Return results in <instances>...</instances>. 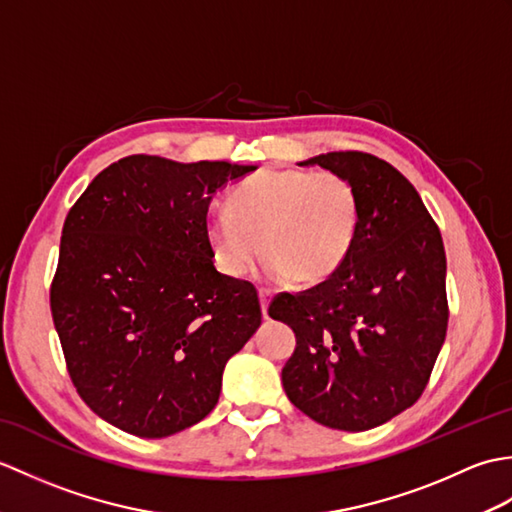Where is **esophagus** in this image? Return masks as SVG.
<instances>
[{
    "label": "esophagus",
    "mask_w": 512,
    "mask_h": 512,
    "mask_svg": "<svg viewBox=\"0 0 512 512\" xmlns=\"http://www.w3.org/2000/svg\"><path fill=\"white\" fill-rule=\"evenodd\" d=\"M259 301H262V312L264 317H268V301H270V290L259 288Z\"/></svg>",
    "instance_id": "obj_1"
}]
</instances>
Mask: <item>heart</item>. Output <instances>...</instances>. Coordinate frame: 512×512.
Masks as SVG:
<instances>
[{"instance_id": "obj_1", "label": "heart", "mask_w": 512, "mask_h": 512, "mask_svg": "<svg viewBox=\"0 0 512 512\" xmlns=\"http://www.w3.org/2000/svg\"><path fill=\"white\" fill-rule=\"evenodd\" d=\"M358 220V193L341 173L262 169L237 184L228 209L206 217L204 231L228 277L246 275L264 248L268 279L319 284L350 255Z\"/></svg>"}]
</instances>
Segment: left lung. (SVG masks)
Listing matches in <instances>:
<instances>
[{
	"label": "left lung",
	"mask_w": 512,
	"mask_h": 512,
	"mask_svg": "<svg viewBox=\"0 0 512 512\" xmlns=\"http://www.w3.org/2000/svg\"><path fill=\"white\" fill-rule=\"evenodd\" d=\"M301 165L350 180L361 220L334 275L270 301V317L297 336L281 383L314 422L367 431L409 409L429 383L449 323L447 255L418 191L389 162L330 151Z\"/></svg>",
	"instance_id": "8db88e82"
}]
</instances>
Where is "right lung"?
<instances>
[{
    "mask_svg": "<svg viewBox=\"0 0 512 512\" xmlns=\"http://www.w3.org/2000/svg\"><path fill=\"white\" fill-rule=\"evenodd\" d=\"M253 169L127 156L65 217L52 321L72 385L121 431L167 438L209 416L262 323L255 286L217 273L204 231L213 193Z\"/></svg>",
    "mask_w": 512,
    "mask_h": 512,
    "instance_id": "obj_1",
    "label": "right lung"
}]
</instances>
